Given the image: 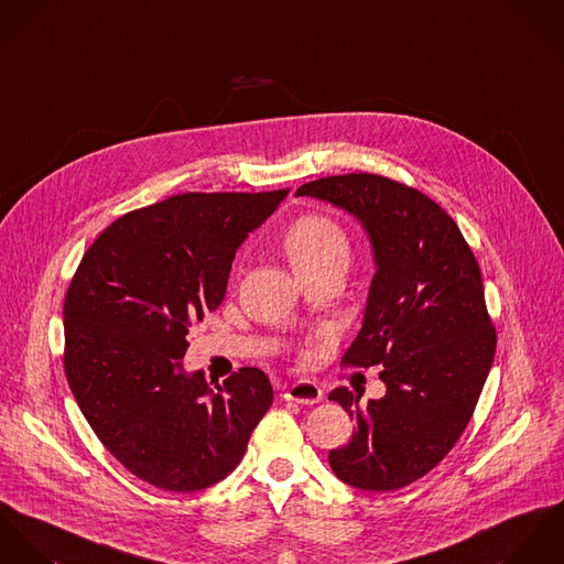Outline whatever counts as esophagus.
I'll list each match as a JSON object with an SVG mask.
<instances>
[{
    "mask_svg": "<svg viewBox=\"0 0 564 564\" xmlns=\"http://www.w3.org/2000/svg\"><path fill=\"white\" fill-rule=\"evenodd\" d=\"M283 398L299 404H317L322 400V389L312 380H299L285 389Z\"/></svg>",
    "mask_w": 564,
    "mask_h": 564,
    "instance_id": "1",
    "label": "esophagus"
}]
</instances>
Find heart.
<instances>
[{
    "label": "heart",
    "instance_id": "heart-1",
    "mask_svg": "<svg viewBox=\"0 0 564 564\" xmlns=\"http://www.w3.org/2000/svg\"><path fill=\"white\" fill-rule=\"evenodd\" d=\"M281 245L296 276L317 270L344 272L352 254L350 238L344 227L322 214H307L294 220L283 234Z\"/></svg>",
    "mask_w": 564,
    "mask_h": 564
}]
</instances>
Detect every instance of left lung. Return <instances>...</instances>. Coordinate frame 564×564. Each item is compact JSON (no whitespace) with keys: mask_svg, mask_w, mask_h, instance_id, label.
I'll list each match as a JSON object with an SVG mask.
<instances>
[{"mask_svg":"<svg viewBox=\"0 0 564 564\" xmlns=\"http://www.w3.org/2000/svg\"><path fill=\"white\" fill-rule=\"evenodd\" d=\"M296 196L352 214L372 242L376 274L346 366H382L387 391L359 404L328 393L355 420L328 452L335 476L361 491H395L445 458L467 429L496 357L480 265L458 225L420 189L372 173L315 180Z\"/></svg>","mask_w":564,"mask_h":564,"instance_id":"obj_1","label":"left lung"}]
</instances>
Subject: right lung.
Listing matches in <instances>:
<instances>
[{"label": "right lung", "mask_w": 564, "mask_h": 564, "mask_svg": "<svg viewBox=\"0 0 564 564\" xmlns=\"http://www.w3.org/2000/svg\"><path fill=\"white\" fill-rule=\"evenodd\" d=\"M288 192H188L133 209L84 252L68 285V387L108 452L158 489L192 494L227 478L272 404L261 370L212 387L182 359L189 326L220 307L238 247Z\"/></svg>", "instance_id": "add662e5"}]
</instances>
